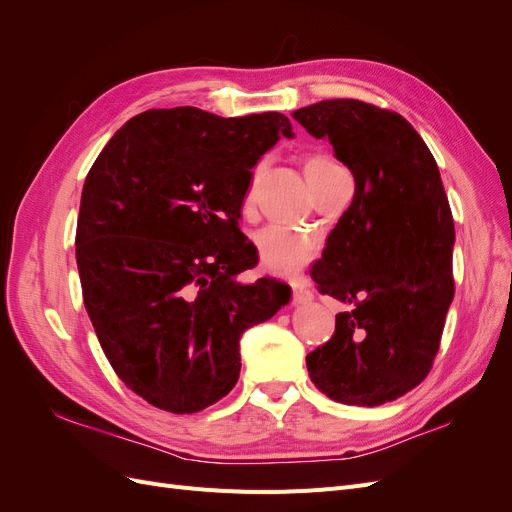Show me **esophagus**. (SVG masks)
<instances>
[{"label":"esophagus","instance_id":"1","mask_svg":"<svg viewBox=\"0 0 512 512\" xmlns=\"http://www.w3.org/2000/svg\"><path fill=\"white\" fill-rule=\"evenodd\" d=\"M290 288H292V301L297 303V305L312 301V292H309V288L305 286V282L292 280V282H290Z\"/></svg>","mask_w":512,"mask_h":512}]
</instances>
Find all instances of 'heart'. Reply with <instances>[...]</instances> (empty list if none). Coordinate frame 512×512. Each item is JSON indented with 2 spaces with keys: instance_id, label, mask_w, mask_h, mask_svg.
Listing matches in <instances>:
<instances>
[{
  "instance_id": "heart-1",
  "label": "heart",
  "mask_w": 512,
  "mask_h": 512,
  "mask_svg": "<svg viewBox=\"0 0 512 512\" xmlns=\"http://www.w3.org/2000/svg\"><path fill=\"white\" fill-rule=\"evenodd\" d=\"M262 162H258L252 173H250V181H247V190H245V200L250 203L258 177L262 173ZM344 170L339 164H335L331 158L327 156H309L305 160V177L312 185V190H316L318 185L329 179L331 175ZM254 247L260 258V265L265 267L271 273L277 275H290L297 273L303 265H307L309 258L314 256L316 252V243L312 237L303 235L299 230H292L288 226H280V224H269L265 228H260L254 232Z\"/></svg>"
}]
</instances>
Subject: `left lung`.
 <instances>
[{
  "mask_svg": "<svg viewBox=\"0 0 512 512\" xmlns=\"http://www.w3.org/2000/svg\"><path fill=\"white\" fill-rule=\"evenodd\" d=\"M292 117L354 177V196L314 262L322 294L348 305L309 378L339 404L380 406L421 384L455 297V224L440 170L410 123L361 100H322Z\"/></svg>",
  "mask_w": 512,
  "mask_h": 512,
  "instance_id": "left-lung-1",
  "label": "left lung"
}]
</instances>
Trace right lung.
<instances>
[{"label":"right lung","instance_id":"1","mask_svg":"<svg viewBox=\"0 0 512 512\" xmlns=\"http://www.w3.org/2000/svg\"><path fill=\"white\" fill-rule=\"evenodd\" d=\"M292 138L282 113L151 108L106 143L76 224L85 309L115 374L151 406L203 410L239 380L241 335L290 301L239 230L252 168Z\"/></svg>","mask_w":512,"mask_h":512}]
</instances>
